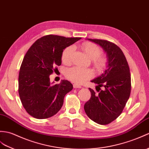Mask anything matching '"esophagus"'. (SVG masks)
Wrapping results in <instances>:
<instances>
[{
	"instance_id": "obj_1",
	"label": "esophagus",
	"mask_w": 149,
	"mask_h": 149,
	"mask_svg": "<svg viewBox=\"0 0 149 149\" xmlns=\"http://www.w3.org/2000/svg\"><path fill=\"white\" fill-rule=\"evenodd\" d=\"M73 86L74 88H82L81 86H80L79 84H74Z\"/></svg>"
}]
</instances>
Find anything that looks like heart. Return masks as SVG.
<instances>
[{
    "instance_id": "1",
    "label": "heart",
    "mask_w": 149,
    "mask_h": 149,
    "mask_svg": "<svg viewBox=\"0 0 149 149\" xmlns=\"http://www.w3.org/2000/svg\"><path fill=\"white\" fill-rule=\"evenodd\" d=\"M81 48L89 58L92 59L93 64L97 70H100L105 67L107 59L105 56L102 55V51L97 45L90 42H85L81 44ZM74 50V47L70 46L65 48L62 52L61 60L64 64L69 65L71 63ZM93 75V72L91 69L79 67L68 69L65 74V76L68 79L77 84H82L86 80L91 78Z\"/></svg>"
}]
</instances>
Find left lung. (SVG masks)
Returning a JSON list of instances; mask_svg holds the SVG:
<instances>
[{
    "mask_svg": "<svg viewBox=\"0 0 149 149\" xmlns=\"http://www.w3.org/2000/svg\"><path fill=\"white\" fill-rule=\"evenodd\" d=\"M100 45L108 56V68L104 73L91 81L98 86L97 93L89 88L91 98L84 106L89 119L102 125L116 119L123 111L131 88V74L126 58L116 44L102 39H88Z\"/></svg>",
    "mask_w": 149,
    "mask_h": 149,
    "instance_id": "8db88e82",
    "label": "left lung"
}]
</instances>
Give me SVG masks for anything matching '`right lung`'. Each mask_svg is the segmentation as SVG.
Listing matches in <instances>:
<instances>
[{"label": "right lung", "instance_id": "add662e5", "mask_svg": "<svg viewBox=\"0 0 149 149\" xmlns=\"http://www.w3.org/2000/svg\"><path fill=\"white\" fill-rule=\"evenodd\" d=\"M81 39L51 34L37 39L27 51L19 69L18 93L23 107L34 118L55 115L63 105L65 95L73 89L67 80L51 84L49 75L61 64L65 48Z\"/></svg>", "mask_w": 149, "mask_h": 149}]
</instances>
